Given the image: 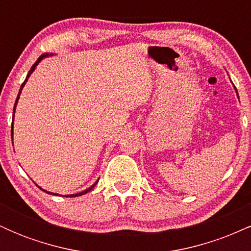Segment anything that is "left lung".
I'll use <instances>...</instances> for the list:
<instances>
[{
  "label": "left lung",
  "mask_w": 251,
  "mask_h": 251,
  "mask_svg": "<svg viewBox=\"0 0 251 251\" xmlns=\"http://www.w3.org/2000/svg\"><path fill=\"white\" fill-rule=\"evenodd\" d=\"M236 92H237V91H236Z\"/></svg>",
  "instance_id": "left-lung-1"
}]
</instances>
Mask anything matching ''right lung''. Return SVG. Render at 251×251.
I'll return each instance as SVG.
<instances>
[{
  "mask_svg": "<svg viewBox=\"0 0 251 251\" xmlns=\"http://www.w3.org/2000/svg\"><path fill=\"white\" fill-rule=\"evenodd\" d=\"M46 56H48V54H43V55H41V56H40V57H39V59H37V60H36V62H35V63H34V65H33V66H31L30 71H29V72H28V74H27V77H25V81H24V83H22V85H21V87H20V92H19V94H17V98H16V101H15V105H14V113H15V107H16V105H17V101H19V98H20V94H21V91H22V88H24V87H25V82H27V81H28V77H29V76H30V74H31V73H33V72H34V70H35V68H36V66H37V65H39V62H40V61H41V60L43 59V57H46ZM13 120H14V118H13ZM11 137H13V123H11ZM97 183H98V180L96 181V183H94V184H93V185H92V186H91V188L86 189V190H85V191H82V192H79V194H74V195H68V196H66V197H79V196H82V195L87 194V192H89V191H91V190H92V189H93V188H94V186H96V184H97ZM39 188H40V186H39ZM40 189H41V188H40ZM41 190H42V191L47 192V194H50V195H56V194H51V192H48V191H46V190H43V189H41Z\"/></svg>",
  "mask_w": 251,
  "mask_h": 251,
  "instance_id": "obj_1",
  "label": "right lung"
}]
</instances>
